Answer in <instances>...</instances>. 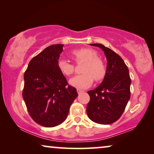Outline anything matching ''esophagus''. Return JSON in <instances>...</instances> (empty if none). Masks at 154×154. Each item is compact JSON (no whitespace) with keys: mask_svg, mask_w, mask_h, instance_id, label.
Segmentation results:
<instances>
[{"mask_svg":"<svg viewBox=\"0 0 154 154\" xmlns=\"http://www.w3.org/2000/svg\"><path fill=\"white\" fill-rule=\"evenodd\" d=\"M77 91L78 94H80V93L83 92V91H82V90H80V89H79V88H77Z\"/></svg>","mask_w":154,"mask_h":154,"instance_id":"34e87169","label":"esophagus"}]
</instances>
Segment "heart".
<instances>
[{"label": "heart", "mask_w": 154, "mask_h": 154, "mask_svg": "<svg viewBox=\"0 0 154 154\" xmlns=\"http://www.w3.org/2000/svg\"><path fill=\"white\" fill-rule=\"evenodd\" d=\"M71 57L76 63L85 62L82 69L84 74L77 75L70 79L72 86L80 89L89 87L94 79L97 82L103 79L107 72V68L103 60L98 58L96 51L89 48H82L74 50L71 53ZM58 68L63 74L70 76L75 72L74 64L64 59H60L57 63Z\"/></svg>", "instance_id": "heart-1"}]
</instances>
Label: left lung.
Masks as SVG:
<instances>
[{"label": "left lung", "mask_w": 154, "mask_h": 154, "mask_svg": "<svg viewBox=\"0 0 154 154\" xmlns=\"http://www.w3.org/2000/svg\"><path fill=\"white\" fill-rule=\"evenodd\" d=\"M91 45L104 51L107 64L103 81L95 89L88 91L90 101L86 112L95 123L111 124L121 117L131 98L129 70L121 56L111 49L98 43Z\"/></svg>", "instance_id": "obj_1"}]
</instances>
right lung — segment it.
<instances>
[{"instance_id": "right-lung-1", "label": "right lung", "mask_w": 154, "mask_h": 154, "mask_svg": "<svg viewBox=\"0 0 154 154\" xmlns=\"http://www.w3.org/2000/svg\"><path fill=\"white\" fill-rule=\"evenodd\" d=\"M63 45L47 47L29 62L25 71L22 96L35 122L54 127L66 119L78 94L58 68Z\"/></svg>"}]
</instances>
